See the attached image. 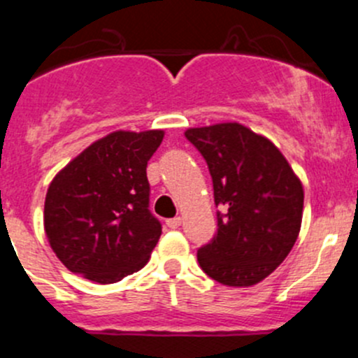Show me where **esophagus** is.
I'll return each mask as SVG.
<instances>
[{"mask_svg": "<svg viewBox=\"0 0 358 358\" xmlns=\"http://www.w3.org/2000/svg\"><path fill=\"white\" fill-rule=\"evenodd\" d=\"M166 225H168L169 229H178V227L182 225V218H180V216H175V218L166 220Z\"/></svg>", "mask_w": 358, "mask_h": 358, "instance_id": "esophagus-1", "label": "esophagus"}]
</instances>
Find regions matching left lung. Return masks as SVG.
I'll list each match as a JSON object with an SVG mask.
<instances>
[{
    "instance_id": "obj_1",
    "label": "left lung",
    "mask_w": 358,
    "mask_h": 358,
    "mask_svg": "<svg viewBox=\"0 0 358 358\" xmlns=\"http://www.w3.org/2000/svg\"><path fill=\"white\" fill-rule=\"evenodd\" d=\"M187 140L208 162L218 230L197 251L206 275L232 287L262 282L286 259L303 218V185L265 136L239 122L189 128Z\"/></svg>"
}]
</instances>
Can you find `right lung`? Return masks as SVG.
I'll use <instances>...</instances> for the list:
<instances>
[{
    "instance_id": "add662e5",
    "label": "right lung",
    "mask_w": 358,
    "mask_h": 358,
    "mask_svg": "<svg viewBox=\"0 0 358 358\" xmlns=\"http://www.w3.org/2000/svg\"><path fill=\"white\" fill-rule=\"evenodd\" d=\"M162 136V129L109 133L52 180L45 232L72 273L112 284L149 262L161 223L149 211L147 162Z\"/></svg>"
}]
</instances>
